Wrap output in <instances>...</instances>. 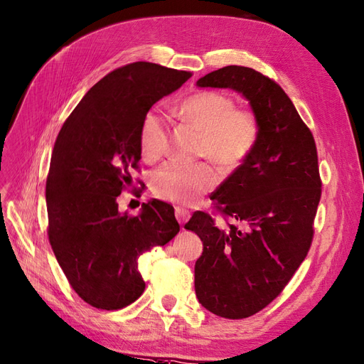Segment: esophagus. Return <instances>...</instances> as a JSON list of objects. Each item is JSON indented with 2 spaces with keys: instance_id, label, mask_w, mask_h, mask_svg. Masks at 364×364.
<instances>
[{
  "instance_id": "esophagus-1",
  "label": "esophagus",
  "mask_w": 364,
  "mask_h": 364,
  "mask_svg": "<svg viewBox=\"0 0 364 364\" xmlns=\"http://www.w3.org/2000/svg\"><path fill=\"white\" fill-rule=\"evenodd\" d=\"M175 217H176V220H178L180 225H184V223L191 218V210L180 208V206L175 208Z\"/></svg>"
}]
</instances>
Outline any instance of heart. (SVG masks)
<instances>
[{
    "label": "heart",
    "mask_w": 364,
    "mask_h": 364,
    "mask_svg": "<svg viewBox=\"0 0 364 364\" xmlns=\"http://www.w3.org/2000/svg\"><path fill=\"white\" fill-rule=\"evenodd\" d=\"M235 100L225 92H198L181 101L175 115L183 124L201 134L198 155L215 163L223 172H235L254 154L262 134V123L252 109L235 107ZM169 126L158 110H149L139 127V152L146 161L164 155ZM218 176L208 163H167L151 176L156 198L189 204L217 184Z\"/></svg>",
    "instance_id": "1"
}]
</instances>
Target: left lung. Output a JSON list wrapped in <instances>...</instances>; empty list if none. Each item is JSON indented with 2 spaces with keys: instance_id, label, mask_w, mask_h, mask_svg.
Here are the masks:
<instances>
[{
  "instance_id": "8db88e82",
  "label": "left lung",
  "mask_w": 364,
  "mask_h": 364,
  "mask_svg": "<svg viewBox=\"0 0 364 364\" xmlns=\"http://www.w3.org/2000/svg\"><path fill=\"white\" fill-rule=\"evenodd\" d=\"M197 85L243 93L262 123L254 154L210 197L228 228L201 210L184 226L203 241L198 301L218 316L247 318L283 292L309 252L321 198L318 155L311 129L272 78L226 66Z\"/></svg>"
}]
</instances>
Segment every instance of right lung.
<instances>
[{
  "mask_svg": "<svg viewBox=\"0 0 364 364\" xmlns=\"http://www.w3.org/2000/svg\"><path fill=\"white\" fill-rule=\"evenodd\" d=\"M191 77L147 61L112 70L78 102L55 141L46 181L48 235L69 284L97 309L134 303L146 287L139 255L180 232L171 204L143 203L134 217L119 213L117 198L135 188L144 115ZM136 184L132 193L139 197L144 184Z\"/></svg>",
  "mask_w": 364,
  "mask_h": 364,
  "instance_id": "obj_1",
  "label": "right lung"
}]
</instances>
